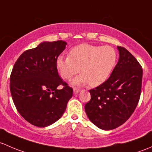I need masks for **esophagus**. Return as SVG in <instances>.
<instances>
[{"label": "esophagus", "mask_w": 152, "mask_h": 152, "mask_svg": "<svg viewBox=\"0 0 152 152\" xmlns=\"http://www.w3.org/2000/svg\"><path fill=\"white\" fill-rule=\"evenodd\" d=\"M73 91H74V94H78L80 91V89L77 88H73Z\"/></svg>", "instance_id": "esophagus-1"}]
</instances>
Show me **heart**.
<instances>
[{
	"instance_id": "b5f03b06",
	"label": "heart",
	"mask_w": 152,
	"mask_h": 152,
	"mask_svg": "<svg viewBox=\"0 0 152 152\" xmlns=\"http://www.w3.org/2000/svg\"><path fill=\"white\" fill-rule=\"evenodd\" d=\"M117 60V53L109 45L81 44L70 50L69 56H59L56 66L63 79L70 80L80 72L82 74L72 81L74 85L87 84L97 86L110 76Z\"/></svg>"
}]
</instances>
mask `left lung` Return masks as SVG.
Instances as JSON below:
<instances>
[{"mask_svg":"<svg viewBox=\"0 0 152 152\" xmlns=\"http://www.w3.org/2000/svg\"><path fill=\"white\" fill-rule=\"evenodd\" d=\"M119 59L107 80L91 89L86 104L88 117L104 130L121 126L135 110L141 93L143 69L137 59L124 48L118 46Z\"/></svg>","mask_w":152,"mask_h":152,"instance_id":"obj_1","label":"left lung"}]
</instances>
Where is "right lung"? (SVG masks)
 <instances>
[{
  "instance_id": "obj_1",
  "label": "right lung",
  "mask_w": 152,
  "mask_h": 152,
  "mask_svg": "<svg viewBox=\"0 0 152 152\" xmlns=\"http://www.w3.org/2000/svg\"><path fill=\"white\" fill-rule=\"evenodd\" d=\"M66 45L61 40L42 42L20 55L12 69V99L19 113L34 126L45 127L58 121L72 96V88L62 80L56 66Z\"/></svg>"
}]
</instances>
